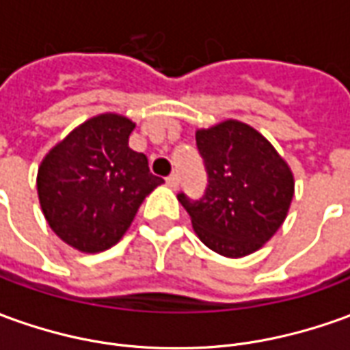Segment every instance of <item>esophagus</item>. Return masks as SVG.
Listing matches in <instances>:
<instances>
[{"label":"esophagus","instance_id":"esophagus-1","mask_svg":"<svg viewBox=\"0 0 350 350\" xmlns=\"http://www.w3.org/2000/svg\"><path fill=\"white\" fill-rule=\"evenodd\" d=\"M165 183H167V187H170V189H177V187H179V175H177V173H173V175H170V177H167V179H165Z\"/></svg>","mask_w":350,"mask_h":350}]
</instances>
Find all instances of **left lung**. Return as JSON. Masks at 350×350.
<instances>
[{"mask_svg": "<svg viewBox=\"0 0 350 350\" xmlns=\"http://www.w3.org/2000/svg\"><path fill=\"white\" fill-rule=\"evenodd\" d=\"M207 171L200 200L180 192L192 228L204 244L225 257H245L280 228L293 198L290 165L252 125L226 120L196 131Z\"/></svg>", "mask_w": 350, "mask_h": 350, "instance_id": "obj_1", "label": "left lung"}]
</instances>
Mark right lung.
<instances>
[{
	"instance_id": "right-lung-1",
	"label": "right lung",
	"mask_w": 350,
	"mask_h": 350,
	"mask_svg": "<svg viewBox=\"0 0 350 350\" xmlns=\"http://www.w3.org/2000/svg\"><path fill=\"white\" fill-rule=\"evenodd\" d=\"M135 124L120 114H98L55 144L38 170V196L53 232L83 253L122 240L139 206L163 179L129 148Z\"/></svg>"
}]
</instances>
